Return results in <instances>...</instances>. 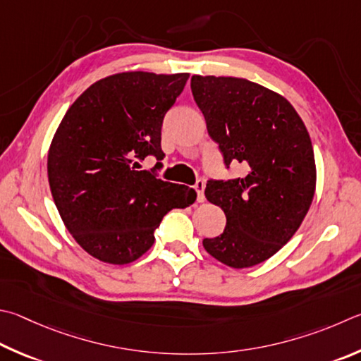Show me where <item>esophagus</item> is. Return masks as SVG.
Here are the masks:
<instances>
[{
	"instance_id": "34e87169",
	"label": "esophagus",
	"mask_w": 361,
	"mask_h": 361,
	"mask_svg": "<svg viewBox=\"0 0 361 361\" xmlns=\"http://www.w3.org/2000/svg\"><path fill=\"white\" fill-rule=\"evenodd\" d=\"M194 189L195 192H197V202H205V194H203V191H205V181L203 180L195 181Z\"/></svg>"
}]
</instances>
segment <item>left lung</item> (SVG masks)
Instances as JSON below:
<instances>
[{"instance_id": "8db88e82", "label": "left lung", "mask_w": 361, "mask_h": 361, "mask_svg": "<svg viewBox=\"0 0 361 361\" xmlns=\"http://www.w3.org/2000/svg\"><path fill=\"white\" fill-rule=\"evenodd\" d=\"M191 90L226 166L243 167L240 178L207 183L205 197L227 222L203 247L232 268L262 264L293 237L311 207L310 134L286 97L246 78L192 75Z\"/></svg>"}]
</instances>
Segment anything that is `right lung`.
Segmentation results:
<instances>
[{
	"label": "right lung",
	"instance_id": "obj_1",
	"mask_svg": "<svg viewBox=\"0 0 361 361\" xmlns=\"http://www.w3.org/2000/svg\"><path fill=\"white\" fill-rule=\"evenodd\" d=\"M188 78L186 72H120L91 85L63 116L49 148L50 191L64 226L94 259L137 260L153 246L164 216L197 197L191 188L139 170L149 154L164 158V115Z\"/></svg>",
	"mask_w": 361,
	"mask_h": 361
}]
</instances>
